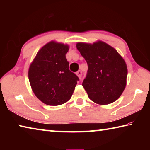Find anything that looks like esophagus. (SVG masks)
<instances>
[{"label":"esophagus","mask_w":150,"mask_h":150,"mask_svg":"<svg viewBox=\"0 0 150 150\" xmlns=\"http://www.w3.org/2000/svg\"><path fill=\"white\" fill-rule=\"evenodd\" d=\"M76 74H77V75L78 76V77L81 79V75H82V72H81V71H77Z\"/></svg>","instance_id":"34e87169"}]
</instances>
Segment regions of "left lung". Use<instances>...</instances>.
Masks as SVG:
<instances>
[{
  "label": "left lung",
  "mask_w": 150,
  "mask_h": 150,
  "mask_svg": "<svg viewBox=\"0 0 150 150\" xmlns=\"http://www.w3.org/2000/svg\"><path fill=\"white\" fill-rule=\"evenodd\" d=\"M77 50L87 61L88 71L83 82L88 98L100 105L115 102L126 85L125 61L115 48L103 41L78 42Z\"/></svg>",
  "instance_id": "8db88e82"
}]
</instances>
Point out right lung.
<instances>
[{"mask_svg":"<svg viewBox=\"0 0 150 150\" xmlns=\"http://www.w3.org/2000/svg\"><path fill=\"white\" fill-rule=\"evenodd\" d=\"M69 45L51 41L34 57L28 69L33 92L45 105L57 106L69 100L79 78L69 69L65 55Z\"/></svg>","mask_w":150,"mask_h":150,"instance_id":"right-lung-1","label":"right lung"}]
</instances>
